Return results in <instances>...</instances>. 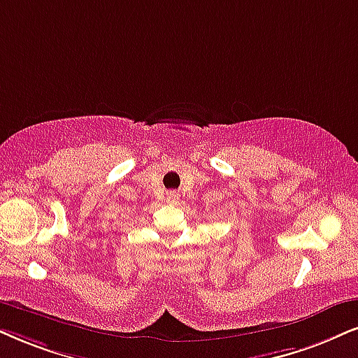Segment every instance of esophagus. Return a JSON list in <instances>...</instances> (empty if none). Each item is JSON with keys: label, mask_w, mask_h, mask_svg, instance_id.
I'll return each instance as SVG.
<instances>
[{"label": "esophagus", "mask_w": 358, "mask_h": 358, "mask_svg": "<svg viewBox=\"0 0 358 358\" xmlns=\"http://www.w3.org/2000/svg\"><path fill=\"white\" fill-rule=\"evenodd\" d=\"M166 200H169L170 203H175L176 200H178V193H176V192H169V193H166Z\"/></svg>", "instance_id": "obj_1"}]
</instances>
